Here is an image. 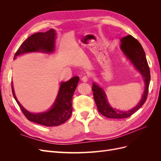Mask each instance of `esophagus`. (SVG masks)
<instances>
[{
	"label": "esophagus",
	"instance_id": "obj_1",
	"mask_svg": "<svg viewBox=\"0 0 161 161\" xmlns=\"http://www.w3.org/2000/svg\"><path fill=\"white\" fill-rule=\"evenodd\" d=\"M81 80H82V81H83V82H86L88 81V77H87L86 76H82V79H81Z\"/></svg>",
	"mask_w": 161,
	"mask_h": 161
}]
</instances>
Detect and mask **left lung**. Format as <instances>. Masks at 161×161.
<instances>
[{"instance_id": "left-lung-1", "label": "left lung", "mask_w": 161, "mask_h": 161, "mask_svg": "<svg viewBox=\"0 0 161 161\" xmlns=\"http://www.w3.org/2000/svg\"><path fill=\"white\" fill-rule=\"evenodd\" d=\"M120 49L124 54L134 65L135 69L142 75L144 82V91L139 103L134 108L128 111H119L114 109L108 103L104 90L95 82L92 83L94 99L97 109L101 114L108 118L124 119L131 116L137 111L147 99L148 86L150 80V69L146 58L145 52L139 42L131 35L121 39Z\"/></svg>"}]
</instances>
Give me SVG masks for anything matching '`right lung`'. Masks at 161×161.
<instances>
[{
	"label": "right lung",
	"mask_w": 161,
	"mask_h": 161,
	"mask_svg": "<svg viewBox=\"0 0 161 161\" xmlns=\"http://www.w3.org/2000/svg\"><path fill=\"white\" fill-rule=\"evenodd\" d=\"M56 36V31L53 29L45 33L33 34L22 43L14 54V59L26 53H52L55 49ZM79 81V77L74 76L66 82H62L56 99L51 108L47 111L38 114L28 111L19 103L14 94L13 84L12 92L14 99L27 119L45 126H57L64 123L72 115V98Z\"/></svg>",
	"instance_id": "right-lung-1"
}]
</instances>
